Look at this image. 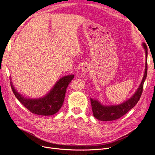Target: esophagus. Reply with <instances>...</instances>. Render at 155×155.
Instances as JSON below:
<instances>
[{"label": "esophagus", "mask_w": 155, "mask_h": 155, "mask_svg": "<svg viewBox=\"0 0 155 155\" xmlns=\"http://www.w3.org/2000/svg\"><path fill=\"white\" fill-rule=\"evenodd\" d=\"M91 72V68L89 65H85L81 69V73L83 74H87Z\"/></svg>", "instance_id": "34e87169"}]
</instances>
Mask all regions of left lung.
<instances>
[{
	"instance_id": "8db88e82",
	"label": "left lung",
	"mask_w": 155,
	"mask_h": 155,
	"mask_svg": "<svg viewBox=\"0 0 155 155\" xmlns=\"http://www.w3.org/2000/svg\"><path fill=\"white\" fill-rule=\"evenodd\" d=\"M142 47L144 49L146 54L145 71L144 77H143L138 89L136 90L135 93L131 96L130 98L119 105H104L101 104V102H100L98 100L91 98V107H92L93 116L96 119L102 121H110L116 120L124 116L125 114H127L130 109L134 107L140 100L143 90V85H144V81L147 77V48L145 43H142Z\"/></svg>"
}]
</instances>
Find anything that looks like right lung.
Masks as SVG:
<instances>
[{"instance_id": "obj_1", "label": "right lung", "mask_w": 155, "mask_h": 155, "mask_svg": "<svg viewBox=\"0 0 155 155\" xmlns=\"http://www.w3.org/2000/svg\"><path fill=\"white\" fill-rule=\"evenodd\" d=\"M74 76V74H68L61 78L47 94L39 98H28L20 94L14 87L11 78V86L16 98L30 112L40 116H51L61 108L66 88Z\"/></svg>"}]
</instances>
